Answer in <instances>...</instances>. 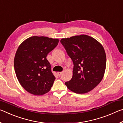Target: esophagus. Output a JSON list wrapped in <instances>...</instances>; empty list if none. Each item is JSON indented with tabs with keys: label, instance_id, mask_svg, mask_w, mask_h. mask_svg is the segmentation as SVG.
I'll list each match as a JSON object with an SVG mask.
<instances>
[{
	"label": "esophagus",
	"instance_id": "obj_1",
	"mask_svg": "<svg viewBox=\"0 0 123 123\" xmlns=\"http://www.w3.org/2000/svg\"><path fill=\"white\" fill-rule=\"evenodd\" d=\"M62 72H57V74H58V75H59V76H60V75H61L62 74Z\"/></svg>",
	"mask_w": 123,
	"mask_h": 123
}]
</instances>
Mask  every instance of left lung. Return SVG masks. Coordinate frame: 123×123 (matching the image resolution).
<instances>
[{
  "label": "left lung",
  "instance_id": "left-lung-1",
  "mask_svg": "<svg viewBox=\"0 0 123 123\" xmlns=\"http://www.w3.org/2000/svg\"><path fill=\"white\" fill-rule=\"evenodd\" d=\"M60 42L74 64L72 78L65 82L67 88L78 94L92 90L105 73L106 57L103 45L86 35L62 38Z\"/></svg>",
  "mask_w": 123,
  "mask_h": 123
}]
</instances>
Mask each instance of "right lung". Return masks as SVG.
Instances as JSON below:
<instances>
[{
	"label": "right lung",
	"mask_w": 123,
	"mask_h": 123,
	"mask_svg": "<svg viewBox=\"0 0 123 123\" xmlns=\"http://www.w3.org/2000/svg\"><path fill=\"white\" fill-rule=\"evenodd\" d=\"M59 40L44 36H32L21 43L14 60V70L20 84L29 93L44 94L50 90L55 77L47 56Z\"/></svg>",
	"instance_id": "add662e5"
}]
</instances>
